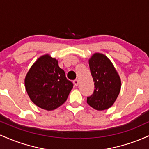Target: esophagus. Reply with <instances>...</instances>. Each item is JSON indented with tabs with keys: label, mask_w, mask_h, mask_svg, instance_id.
Segmentation results:
<instances>
[{
	"label": "esophagus",
	"mask_w": 149,
	"mask_h": 149,
	"mask_svg": "<svg viewBox=\"0 0 149 149\" xmlns=\"http://www.w3.org/2000/svg\"><path fill=\"white\" fill-rule=\"evenodd\" d=\"M78 83H79V82H78V80H73V84H74V85H76V86H78Z\"/></svg>",
	"instance_id": "esophagus-1"
}]
</instances>
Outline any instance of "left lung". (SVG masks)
<instances>
[{"instance_id":"obj_1","label":"left lung","mask_w":149,"mask_h":149,"mask_svg":"<svg viewBox=\"0 0 149 149\" xmlns=\"http://www.w3.org/2000/svg\"><path fill=\"white\" fill-rule=\"evenodd\" d=\"M95 88L87 103L98 111L109 109L116 102L121 88V81L111 61L107 56L95 53L89 59Z\"/></svg>"}]
</instances>
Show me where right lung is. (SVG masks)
<instances>
[{
	"mask_svg": "<svg viewBox=\"0 0 149 149\" xmlns=\"http://www.w3.org/2000/svg\"><path fill=\"white\" fill-rule=\"evenodd\" d=\"M25 88L37 107L52 111L67 100L73 84L66 78L58 61L45 54L37 59L26 76Z\"/></svg>",
	"mask_w": 149,
	"mask_h": 149,
	"instance_id": "1",
	"label": "right lung"
}]
</instances>
